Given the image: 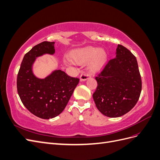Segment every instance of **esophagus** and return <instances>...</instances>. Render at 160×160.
Segmentation results:
<instances>
[{
  "mask_svg": "<svg viewBox=\"0 0 160 160\" xmlns=\"http://www.w3.org/2000/svg\"><path fill=\"white\" fill-rule=\"evenodd\" d=\"M89 77H90L89 75L85 74V73H82L80 76V81H85L87 79H88Z\"/></svg>",
  "mask_w": 160,
  "mask_h": 160,
  "instance_id": "1",
  "label": "esophagus"
}]
</instances>
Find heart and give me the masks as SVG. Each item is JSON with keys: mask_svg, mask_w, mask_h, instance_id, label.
Returning <instances> with one entry per match:
<instances>
[{"mask_svg": "<svg viewBox=\"0 0 160 160\" xmlns=\"http://www.w3.org/2000/svg\"><path fill=\"white\" fill-rule=\"evenodd\" d=\"M69 59L77 64H83L89 60L88 69L92 72L102 70L108 62V52L103 48L86 46L72 50L69 55Z\"/></svg>", "mask_w": 160, "mask_h": 160, "instance_id": "1", "label": "heart"}]
</instances>
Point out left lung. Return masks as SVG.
I'll return each instance as SVG.
<instances>
[{
  "label": "left lung",
  "instance_id": "left-lung-1",
  "mask_svg": "<svg viewBox=\"0 0 160 160\" xmlns=\"http://www.w3.org/2000/svg\"><path fill=\"white\" fill-rule=\"evenodd\" d=\"M116 56L98 77L93 94L97 108L109 118L121 117L137 103L142 91V79L135 57L118 45Z\"/></svg>",
  "mask_w": 160,
  "mask_h": 160
}]
</instances>
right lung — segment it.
<instances>
[{"mask_svg": "<svg viewBox=\"0 0 160 160\" xmlns=\"http://www.w3.org/2000/svg\"><path fill=\"white\" fill-rule=\"evenodd\" d=\"M55 42L44 41L33 47L22 61L17 75L18 94L25 107L41 119L57 117L65 108L79 79L67 75L61 70H54L45 78L33 72L38 57L55 52Z\"/></svg>", "mask_w": 160, "mask_h": 160, "instance_id": "add662e5", "label": "right lung"}]
</instances>
